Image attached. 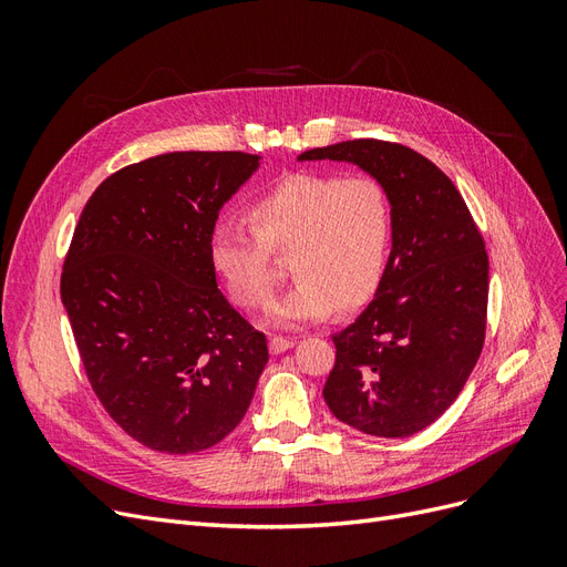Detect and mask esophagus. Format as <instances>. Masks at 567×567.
Returning <instances> with one entry per match:
<instances>
[{"instance_id": "esophagus-1", "label": "esophagus", "mask_w": 567, "mask_h": 567, "mask_svg": "<svg viewBox=\"0 0 567 567\" xmlns=\"http://www.w3.org/2000/svg\"><path fill=\"white\" fill-rule=\"evenodd\" d=\"M290 348H293V340H290V338L274 336V338L269 340V350H271L274 354H281V352H286V350H290Z\"/></svg>"}]
</instances>
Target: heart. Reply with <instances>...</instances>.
Segmentation results:
<instances>
[{"instance_id": "b5f03b06", "label": "heart", "mask_w": 567, "mask_h": 567, "mask_svg": "<svg viewBox=\"0 0 567 567\" xmlns=\"http://www.w3.org/2000/svg\"><path fill=\"white\" fill-rule=\"evenodd\" d=\"M248 221L217 219L210 265L229 298L246 310L271 305L288 257L298 279L274 310L281 323L348 315L381 290L392 248V205L371 177L296 173L248 205Z\"/></svg>"}]
</instances>
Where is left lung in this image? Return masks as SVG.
Instances as JSON below:
<instances>
[{"label": "left lung", "mask_w": 567, "mask_h": 567, "mask_svg": "<svg viewBox=\"0 0 567 567\" xmlns=\"http://www.w3.org/2000/svg\"><path fill=\"white\" fill-rule=\"evenodd\" d=\"M300 161H348L381 182L392 205V250L381 290L333 333L323 385L333 416L375 437H409L458 398L485 346L489 260L466 200L414 148L352 140Z\"/></svg>", "instance_id": "8db88e82"}]
</instances>
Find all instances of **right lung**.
I'll list each match as a JSON object with an SVG mask.
<instances>
[{
	"label": "right lung",
	"mask_w": 567,
	"mask_h": 567,
	"mask_svg": "<svg viewBox=\"0 0 567 567\" xmlns=\"http://www.w3.org/2000/svg\"><path fill=\"white\" fill-rule=\"evenodd\" d=\"M257 169L241 151H177L117 169L84 205L61 300L87 381L144 447L194 454L246 416L267 338L217 288L208 236Z\"/></svg>",
	"instance_id": "1"
}]
</instances>
